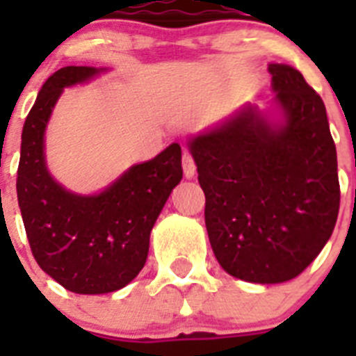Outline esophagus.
<instances>
[{
    "mask_svg": "<svg viewBox=\"0 0 356 356\" xmlns=\"http://www.w3.org/2000/svg\"><path fill=\"white\" fill-rule=\"evenodd\" d=\"M181 165H184L185 178H187V180L194 178V175H196V163H194L193 156L188 155V153H185L184 159H181Z\"/></svg>",
    "mask_w": 356,
    "mask_h": 356,
    "instance_id": "34e87169",
    "label": "esophagus"
}]
</instances>
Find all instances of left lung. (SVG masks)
<instances>
[{
    "label": "left lung",
    "instance_id": "8db88e82",
    "mask_svg": "<svg viewBox=\"0 0 356 356\" xmlns=\"http://www.w3.org/2000/svg\"><path fill=\"white\" fill-rule=\"evenodd\" d=\"M269 108L246 103L187 140L217 262L262 285L289 282L312 264L341 203L325 103L292 65L269 64Z\"/></svg>",
    "mask_w": 356,
    "mask_h": 356
}]
</instances>
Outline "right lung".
Returning <instances> with one entry per match:
<instances>
[{"label": "right lung", "instance_id": "add662e5", "mask_svg": "<svg viewBox=\"0 0 356 356\" xmlns=\"http://www.w3.org/2000/svg\"><path fill=\"white\" fill-rule=\"evenodd\" d=\"M108 67L67 65L42 85L23 127L17 201L28 242L46 275L76 294L127 287L144 267L149 235L181 180V147L172 143L94 194L69 191L46 162V128L67 87L92 81Z\"/></svg>", "mask_w": 356, "mask_h": 356}]
</instances>
